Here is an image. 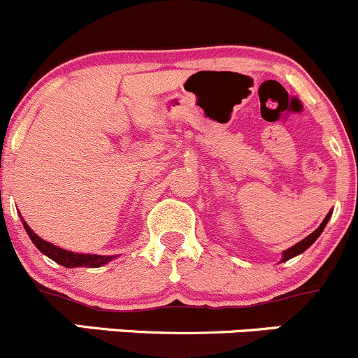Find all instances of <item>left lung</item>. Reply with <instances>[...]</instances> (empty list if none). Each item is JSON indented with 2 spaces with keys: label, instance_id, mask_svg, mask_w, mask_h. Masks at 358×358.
I'll return each instance as SVG.
<instances>
[{
  "label": "left lung",
  "instance_id": "8db88e82",
  "mask_svg": "<svg viewBox=\"0 0 358 358\" xmlns=\"http://www.w3.org/2000/svg\"><path fill=\"white\" fill-rule=\"evenodd\" d=\"M331 215H332V212L329 210V214L325 215V219H324V221H322V224L318 226V228L315 229L313 233H310V235H308L306 238H303V240H301V242L296 243V245L289 247L287 250H284V252H282V259H280V263H285V261H289V259H292V257L299 256V254H303L304 250L308 249V247L313 245L315 240H317L318 236L322 235V231H324V228H325V226H327V222H329V219H331Z\"/></svg>",
  "mask_w": 358,
  "mask_h": 358
}]
</instances>
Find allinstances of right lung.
<instances>
[{
    "mask_svg": "<svg viewBox=\"0 0 358 358\" xmlns=\"http://www.w3.org/2000/svg\"><path fill=\"white\" fill-rule=\"evenodd\" d=\"M20 221H22L24 229H26L27 235H29L31 242L36 245V249L40 250L41 254H45L47 257H50L52 261H55V263L60 264V266L99 268V266H104V264H108L109 261H113L116 257V256H99V254H80V252H71V250L60 249V247L54 245V243L40 238V236H38L36 233L29 228V224H27L22 217H20Z\"/></svg>",
    "mask_w": 358,
    "mask_h": 358,
    "instance_id": "obj_1",
    "label": "right lung"
}]
</instances>
